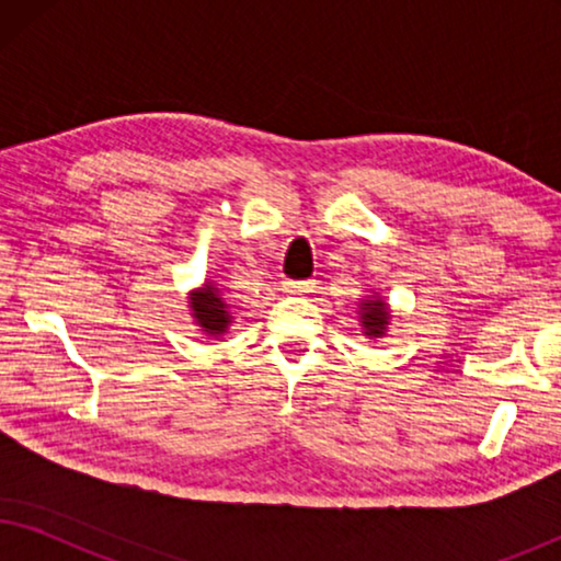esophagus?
I'll return each instance as SVG.
<instances>
[{"mask_svg": "<svg viewBox=\"0 0 561 561\" xmlns=\"http://www.w3.org/2000/svg\"><path fill=\"white\" fill-rule=\"evenodd\" d=\"M311 290H313V280H288L286 283V294L304 296V294H311Z\"/></svg>", "mask_w": 561, "mask_h": 561, "instance_id": "34e87169", "label": "esophagus"}]
</instances>
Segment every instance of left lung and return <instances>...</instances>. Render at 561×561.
Wrapping results in <instances>:
<instances>
[{
    "label": "left lung",
    "instance_id": "left-lung-1",
    "mask_svg": "<svg viewBox=\"0 0 561 561\" xmlns=\"http://www.w3.org/2000/svg\"><path fill=\"white\" fill-rule=\"evenodd\" d=\"M363 327H365V334L367 336H382L386 334V327H388V319H390V311H388V304L380 301V298H373V301H365L363 304Z\"/></svg>",
    "mask_w": 561,
    "mask_h": 561
}]
</instances>
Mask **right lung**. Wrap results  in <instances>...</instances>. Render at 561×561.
<instances>
[{
    "label": "right lung",
    "mask_w": 561,
    "mask_h": 561,
    "mask_svg": "<svg viewBox=\"0 0 561 561\" xmlns=\"http://www.w3.org/2000/svg\"><path fill=\"white\" fill-rule=\"evenodd\" d=\"M191 311H194V319L198 321V327L204 329L206 334H225L229 321V306L225 304V298L219 296V288H214L211 283H204V288H198L191 294Z\"/></svg>",
    "instance_id": "right-lung-1"
}]
</instances>
